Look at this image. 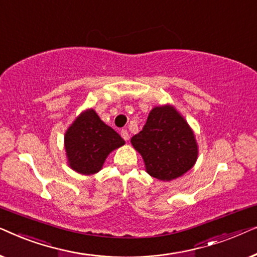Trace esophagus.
<instances>
[{
  "label": "esophagus",
  "mask_w": 257,
  "mask_h": 257,
  "mask_svg": "<svg viewBox=\"0 0 257 257\" xmlns=\"http://www.w3.org/2000/svg\"><path fill=\"white\" fill-rule=\"evenodd\" d=\"M120 135H121L122 138H124V139L126 140V142H128V139H130V135H128V131H127V130H121Z\"/></svg>",
  "instance_id": "obj_1"
}]
</instances>
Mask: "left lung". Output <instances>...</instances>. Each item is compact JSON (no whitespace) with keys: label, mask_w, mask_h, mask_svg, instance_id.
Returning <instances> with one entry per match:
<instances>
[{"label":"left lung","mask_w":257,"mask_h":257,"mask_svg":"<svg viewBox=\"0 0 257 257\" xmlns=\"http://www.w3.org/2000/svg\"><path fill=\"white\" fill-rule=\"evenodd\" d=\"M145 163L146 172L161 181L174 180L198 159V143L188 122L172 105L151 110L146 124L131 139Z\"/></svg>","instance_id":"1"}]
</instances>
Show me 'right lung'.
Segmentation results:
<instances>
[{
  "label": "right lung",
  "mask_w": 257,
  "mask_h": 257,
  "mask_svg": "<svg viewBox=\"0 0 257 257\" xmlns=\"http://www.w3.org/2000/svg\"><path fill=\"white\" fill-rule=\"evenodd\" d=\"M124 144L125 140L105 124L93 108L83 111L64 135L69 167L84 175L99 172L108 154Z\"/></svg>",
  "instance_id": "right-lung-1"
}]
</instances>
